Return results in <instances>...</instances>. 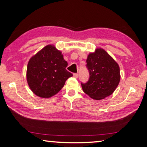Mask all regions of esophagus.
Listing matches in <instances>:
<instances>
[{"label":"esophagus","instance_id":"34e87169","mask_svg":"<svg viewBox=\"0 0 147 147\" xmlns=\"http://www.w3.org/2000/svg\"><path fill=\"white\" fill-rule=\"evenodd\" d=\"M74 77L76 78H78V73L74 74Z\"/></svg>","mask_w":147,"mask_h":147}]
</instances>
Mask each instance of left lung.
<instances>
[{"label": "left lung", "instance_id": "1", "mask_svg": "<svg viewBox=\"0 0 147 147\" xmlns=\"http://www.w3.org/2000/svg\"><path fill=\"white\" fill-rule=\"evenodd\" d=\"M86 63L90 78L86 83H81L83 91L94 100H102L111 95L120 80L118 63L101 48L90 53Z\"/></svg>", "mask_w": 147, "mask_h": 147}]
</instances>
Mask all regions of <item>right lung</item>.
Listing matches in <instances>:
<instances>
[{"instance_id":"1","label":"right lung","mask_w":147,"mask_h":147,"mask_svg":"<svg viewBox=\"0 0 147 147\" xmlns=\"http://www.w3.org/2000/svg\"><path fill=\"white\" fill-rule=\"evenodd\" d=\"M67 62L61 52L53 45L43 48L29 61L27 80L35 95L48 98L57 94L65 81L73 76L66 69Z\"/></svg>"}]
</instances>
